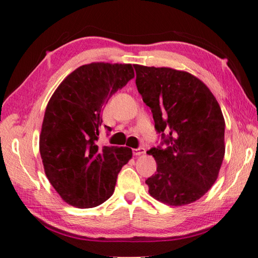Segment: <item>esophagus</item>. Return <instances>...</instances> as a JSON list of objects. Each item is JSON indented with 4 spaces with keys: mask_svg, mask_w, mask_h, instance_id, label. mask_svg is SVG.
<instances>
[{
    "mask_svg": "<svg viewBox=\"0 0 258 258\" xmlns=\"http://www.w3.org/2000/svg\"><path fill=\"white\" fill-rule=\"evenodd\" d=\"M133 156H141V154L145 153V149L144 148H137L132 150Z\"/></svg>",
    "mask_w": 258,
    "mask_h": 258,
    "instance_id": "esophagus-1",
    "label": "esophagus"
}]
</instances>
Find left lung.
<instances>
[{
  "label": "left lung",
  "mask_w": 258,
  "mask_h": 258,
  "mask_svg": "<svg viewBox=\"0 0 258 258\" xmlns=\"http://www.w3.org/2000/svg\"><path fill=\"white\" fill-rule=\"evenodd\" d=\"M138 91L152 111L161 143L148 151L157 161L145 184L172 207L193 203L212 187L224 157V118L215 97L188 72L133 65Z\"/></svg>",
  "instance_id": "obj_1"
}]
</instances>
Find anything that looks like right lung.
<instances>
[{"mask_svg": "<svg viewBox=\"0 0 258 258\" xmlns=\"http://www.w3.org/2000/svg\"><path fill=\"white\" fill-rule=\"evenodd\" d=\"M133 78L131 64L82 65L48 101L39 138L41 160L50 184L73 207L95 208L108 200L121 167L132 158L130 148L97 142L105 105Z\"/></svg>", "mask_w": 258, "mask_h": 258, "instance_id": "1", "label": "right lung"}]
</instances>
